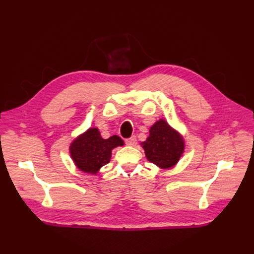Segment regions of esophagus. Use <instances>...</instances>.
<instances>
[{"label": "esophagus", "instance_id": "obj_1", "mask_svg": "<svg viewBox=\"0 0 254 254\" xmlns=\"http://www.w3.org/2000/svg\"><path fill=\"white\" fill-rule=\"evenodd\" d=\"M126 144L129 145V146H135V144H136V137H135V135H132L131 137H130V139H127L126 140Z\"/></svg>", "mask_w": 254, "mask_h": 254}]
</instances>
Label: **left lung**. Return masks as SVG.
<instances>
[{
	"instance_id": "obj_1",
	"label": "left lung",
	"mask_w": 254,
	"mask_h": 254,
	"mask_svg": "<svg viewBox=\"0 0 254 254\" xmlns=\"http://www.w3.org/2000/svg\"><path fill=\"white\" fill-rule=\"evenodd\" d=\"M149 162L160 170L174 167L181 159L186 143L182 134L164 119L158 120L149 129V136L141 143Z\"/></svg>"
}]
</instances>
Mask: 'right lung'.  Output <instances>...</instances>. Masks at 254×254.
Segmentation results:
<instances>
[{
    "label": "right lung",
    "mask_w": 254,
    "mask_h": 254,
    "mask_svg": "<svg viewBox=\"0 0 254 254\" xmlns=\"http://www.w3.org/2000/svg\"><path fill=\"white\" fill-rule=\"evenodd\" d=\"M119 146H124V141L119 135L103 139L98 128L91 127L75 137L68 150L79 171L97 175L104 165L110 162L112 150Z\"/></svg>",
    "instance_id": "obj_1"
}]
</instances>
